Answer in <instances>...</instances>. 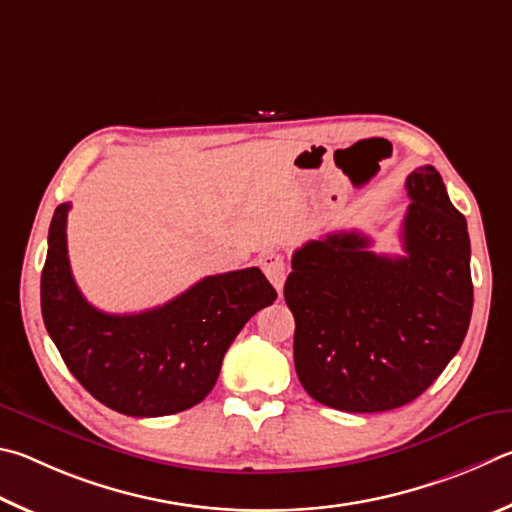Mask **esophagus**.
Returning a JSON list of instances; mask_svg holds the SVG:
<instances>
[{"label":"esophagus","mask_w":512,"mask_h":512,"mask_svg":"<svg viewBox=\"0 0 512 512\" xmlns=\"http://www.w3.org/2000/svg\"><path fill=\"white\" fill-rule=\"evenodd\" d=\"M261 267L270 283L281 292L285 283V256L281 251H267V254L261 256Z\"/></svg>","instance_id":"obj_1"}]
</instances>
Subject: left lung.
I'll use <instances>...</instances> for the list:
<instances>
[{
	"label": "left lung",
	"mask_w": 512,
	"mask_h": 512,
	"mask_svg": "<svg viewBox=\"0 0 512 512\" xmlns=\"http://www.w3.org/2000/svg\"><path fill=\"white\" fill-rule=\"evenodd\" d=\"M405 256H380L357 231L328 233L292 256L285 303L294 369L321 405L353 414L398 409L432 384L468 333V222L434 166L407 177Z\"/></svg>",
	"instance_id": "obj_1"
}]
</instances>
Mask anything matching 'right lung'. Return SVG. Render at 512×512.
<instances>
[{
	"label": "right lung",
	"instance_id": "1",
	"mask_svg": "<svg viewBox=\"0 0 512 512\" xmlns=\"http://www.w3.org/2000/svg\"><path fill=\"white\" fill-rule=\"evenodd\" d=\"M49 227L40 299L42 319L71 375L119 414L170 416L202 402L242 326L272 306L276 290L258 267L206 276L164 306L137 315L94 308L71 276L67 213Z\"/></svg>",
	"mask_w": 512,
	"mask_h": 512
}]
</instances>
